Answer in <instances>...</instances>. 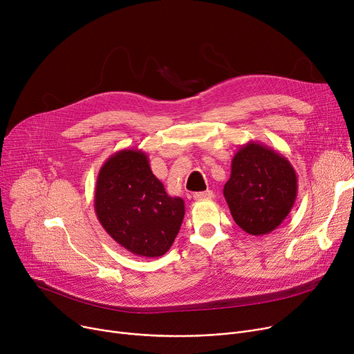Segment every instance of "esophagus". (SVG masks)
Returning <instances> with one entry per match:
<instances>
[{
  "label": "esophagus",
  "instance_id": "34e87169",
  "mask_svg": "<svg viewBox=\"0 0 354 354\" xmlns=\"http://www.w3.org/2000/svg\"><path fill=\"white\" fill-rule=\"evenodd\" d=\"M194 200H209L213 197V192L212 190H206V192H198L193 194Z\"/></svg>",
  "mask_w": 354,
  "mask_h": 354
}]
</instances>
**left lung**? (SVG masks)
<instances>
[{"label":"left lung","mask_w":354,"mask_h":354,"mask_svg":"<svg viewBox=\"0 0 354 354\" xmlns=\"http://www.w3.org/2000/svg\"><path fill=\"white\" fill-rule=\"evenodd\" d=\"M298 178L282 154L265 144L249 141L232 158L223 196L233 221L254 236L271 233L295 203Z\"/></svg>","instance_id":"left-lung-1"}]
</instances>
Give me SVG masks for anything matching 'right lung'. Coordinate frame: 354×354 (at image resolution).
Returning <instances> with one entry per match:
<instances>
[{
  "label": "right lung",
  "instance_id": "right-lung-1",
  "mask_svg": "<svg viewBox=\"0 0 354 354\" xmlns=\"http://www.w3.org/2000/svg\"><path fill=\"white\" fill-rule=\"evenodd\" d=\"M95 213L109 236L131 254L158 258L171 248L184 200L168 196L141 149H121L100 167Z\"/></svg>",
  "mask_w": 354,
  "mask_h": 354
}]
</instances>
